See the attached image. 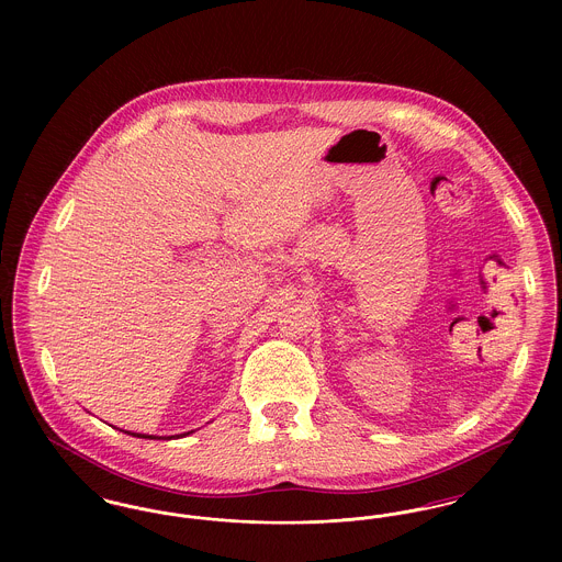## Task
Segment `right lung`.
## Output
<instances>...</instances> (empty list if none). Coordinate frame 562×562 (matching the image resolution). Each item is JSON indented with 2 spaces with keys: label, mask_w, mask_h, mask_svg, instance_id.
Instances as JSON below:
<instances>
[{
  "label": "right lung",
  "mask_w": 562,
  "mask_h": 562,
  "mask_svg": "<svg viewBox=\"0 0 562 562\" xmlns=\"http://www.w3.org/2000/svg\"><path fill=\"white\" fill-rule=\"evenodd\" d=\"M126 434H131V431H126ZM188 434H191V431H188ZM131 436H136V438H149V440L156 438V436H149V434H134V431ZM183 436H186V434H183ZM170 438H172V436H170ZM175 438H177V436H175Z\"/></svg>",
  "instance_id": "obj_1"
}]
</instances>
